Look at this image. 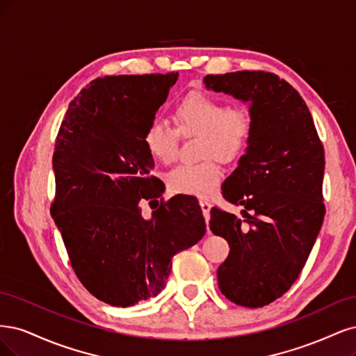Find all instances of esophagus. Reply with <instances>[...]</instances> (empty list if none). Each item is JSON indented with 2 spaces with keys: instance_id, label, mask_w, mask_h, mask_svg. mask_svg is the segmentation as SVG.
I'll return each instance as SVG.
<instances>
[{
  "instance_id": "1",
  "label": "esophagus",
  "mask_w": 356,
  "mask_h": 356,
  "mask_svg": "<svg viewBox=\"0 0 356 356\" xmlns=\"http://www.w3.org/2000/svg\"><path fill=\"white\" fill-rule=\"evenodd\" d=\"M200 205H201V210H202V214L205 217V220L210 219V210H211V204L207 201V200H201L200 201Z\"/></svg>"
}]
</instances>
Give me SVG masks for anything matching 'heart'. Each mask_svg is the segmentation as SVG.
<instances>
[{
    "label": "heart",
    "instance_id": "1",
    "mask_svg": "<svg viewBox=\"0 0 356 356\" xmlns=\"http://www.w3.org/2000/svg\"><path fill=\"white\" fill-rule=\"evenodd\" d=\"M176 129L183 136H201L198 164H183L167 175L168 189L180 195L207 198L219 186L225 164L243 156L253 136V120L243 108H229L227 103L202 91H191L175 108ZM177 131L161 118L146 124L142 142L156 161L170 164L177 155Z\"/></svg>",
    "mask_w": 356,
    "mask_h": 356
}]
</instances>
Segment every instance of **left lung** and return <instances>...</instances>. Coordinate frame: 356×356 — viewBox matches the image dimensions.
<instances>
[{"label":"left lung","mask_w":356,"mask_h":356,"mask_svg":"<svg viewBox=\"0 0 356 356\" xmlns=\"http://www.w3.org/2000/svg\"><path fill=\"white\" fill-rule=\"evenodd\" d=\"M207 88L250 103L253 136L223 186L243 217L213 207L210 229L229 256L217 269L231 302L261 307L290 290L325 216L324 146L299 91L265 71L207 75Z\"/></svg>","instance_id":"left-lung-1"}]
</instances>
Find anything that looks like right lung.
I'll return each mask as SVG.
<instances>
[{
    "instance_id": "obj_1",
    "label": "right lung",
    "mask_w": 356,
    "mask_h": 356,
    "mask_svg": "<svg viewBox=\"0 0 356 356\" xmlns=\"http://www.w3.org/2000/svg\"><path fill=\"white\" fill-rule=\"evenodd\" d=\"M177 72L96 78L70 103L56 137L50 213L71 266L99 300L127 307L158 296L171 259L205 234L197 198L173 197L149 220L140 199L161 197L142 142Z\"/></svg>"
}]
</instances>
